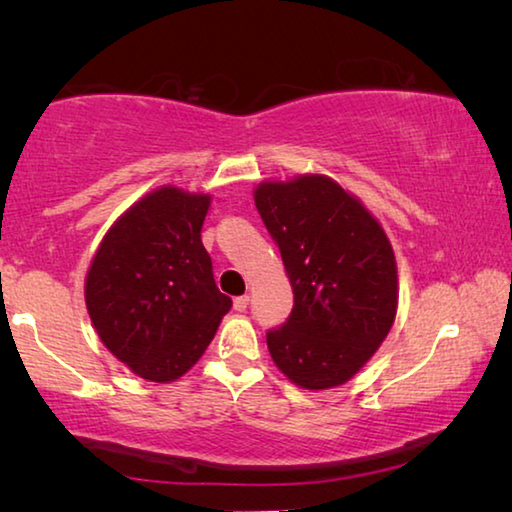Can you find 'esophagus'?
I'll return each mask as SVG.
<instances>
[{
    "label": "esophagus",
    "instance_id": "1",
    "mask_svg": "<svg viewBox=\"0 0 512 512\" xmlns=\"http://www.w3.org/2000/svg\"><path fill=\"white\" fill-rule=\"evenodd\" d=\"M248 302H250V296H239L235 298V302H232V307H235V311H246Z\"/></svg>",
    "mask_w": 512,
    "mask_h": 512
}]
</instances>
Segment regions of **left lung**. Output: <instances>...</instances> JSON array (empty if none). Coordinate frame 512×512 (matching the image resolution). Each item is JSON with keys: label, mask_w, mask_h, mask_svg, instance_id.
<instances>
[{"label": "left lung", "mask_w": 512, "mask_h": 512, "mask_svg": "<svg viewBox=\"0 0 512 512\" xmlns=\"http://www.w3.org/2000/svg\"><path fill=\"white\" fill-rule=\"evenodd\" d=\"M255 205L293 287L287 323L266 334L275 366L307 391L366 366L397 314V264L384 228L323 173L266 180Z\"/></svg>", "instance_id": "obj_1"}]
</instances>
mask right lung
<instances>
[{"label": "right lung", "mask_w": 512, "mask_h": 512, "mask_svg": "<svg viewBox=\"0 0 512 512\" xmlns=\"http://www.w3.org/2000/svg\"><path fill=\"white\" fill-rule=\"evenodd\" d=\"M210 201L173 185L153 189L112 223L92 257L85 277L92 325L142 379L183 377L232 307L201 241Z\"/></svg>", "instance_id": "1"}]
</instances>
